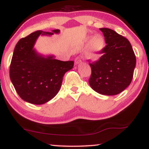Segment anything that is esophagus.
Instances as JSON below:
<instances>
[{
    "instance_id": "obj_1",
    "label": "esophagus",
    "mask_w": 149,
    "mask_h": 149,
    "mask_svg": "<svg viewBox=\"0 0 149 149\" xmlns=\"http://www.w3.org/2000/svg\"><path fill=\"white\" fill-rule=\"evenodd\" d=\"M74 62H75V64H79V63H81V60L80 59V58H79V57H77V58H75Z\"/></svg>"
}]
</instances>
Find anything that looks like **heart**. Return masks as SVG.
Listing matches in <instances>:
<instances>
[{"mask_svg": "<svg viewBox=\"0 0 149 149\" xmlns=\"http://www.w3.org/2000/svg\"><path fill=\"white\" fill-rule=\"evenodd\" d=\"M91 36H86L83 39V42H87L91 39ZM105 46V41L101 35H95L91 38L87 47V56L89 58L96 60L99 58L102 51Z\"/></svg>", "mask_w": 149, "mask_h": 149, "instance_id": "heart-1", "label": "heart"}]
</instances>
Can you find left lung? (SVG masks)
<instances>
[{
	"label": "left lung",
	"instance_id": "left-lung-1",
	"mask_svg": "<svg viewBox=\"0 0 149 149\" xmlns=\"http://www.w3.org/2000/svg\"><path fill=\"white\" fill-rule=\"evenodd\" d=\"M107 43L99 60H88L91 69L89 83L91 88L102 95L121 93L130 85L133 78L136 59L129 40L109 28H100Z\"/></svg>",
	"mask_w": 149,
	"mask_h": 149
}]
</instances>
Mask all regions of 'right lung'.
Here are the masks:
<instances>
[{
	"mask_svg": "<svg viewBox=\"0 0 149 149\" xmlns=\"http://www.w3.org/2000/svg\"><path fill=\"white\" fill-rule=\"evenodd\" d=\"M52 32L37 30L20 39L16 44L9 68V76L16 92L22 100L34 104H42L56 96L62 85L63 77L74 66L73 61H60L53 56L45 58L33 49L40 34Z\"/></svg>",
	"mask_w": 149,
	"mask_h": 149,
	"instance_id": "1",
	"label": "right lung"
}]
</instances>
